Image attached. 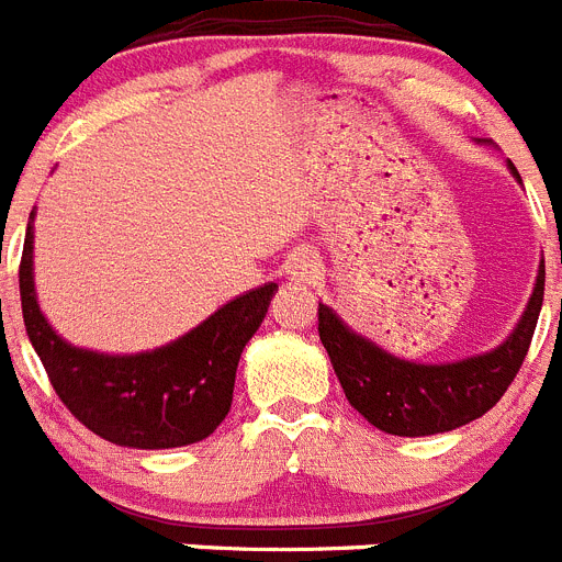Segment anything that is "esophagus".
Segmentation results:
<instances>
[{
	"instance_id": "esophagus-1",
	"label": "esophagus",
	"mask_w": 562,
	"mask_h": 562,
	"mask_svg": "<svg viewBox=\"0 0 562 562\" xmlns=\"http://www.w3.org/2000/svg\"><path fill=\"white\" fill-rule=\"evenodd\" d=\"M290 278L292 281H301V284H315L321 278V261L310 252V249H299L295 256L290 258Z\"/></svg>"
}]
</instances>
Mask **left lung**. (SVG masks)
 Wrapping results in <instances>:
<instances>
[{
    "label": "left lung",
    "mask_w": 562,
    "mask_h": 562,
    "mask_svg": "<svg viewBox=\"0 0 562 562\" xmlns=\"http://www.w3.org/2000/svg\"><path fill=\"white\" fill-rule=\"evenodd\" d=\"M517 181L520 172L509 161ZM522 184V181H520ZM546 270L540 261L535 290L509 338L488 352L452 363H418L386 352L349 329L333 306L318 304V335L347 401L372 426L397 438H424L467 426L486 415L509 390L529 352L543 306Z\"/></svg>",
    "instance_id": "1"
}]
</instances>
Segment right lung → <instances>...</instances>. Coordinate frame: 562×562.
Instances as JSON below:
<instances>
[{"instance_id":"right-lung-1","label":"right lung","mask_w":562,"mask_h":562,"mask_svg":"<svg viewBox=\"0 0 562 562\" xmlns=\"http://www.w3.org/2000/svg\"><path fill=\"white\" fill-rule=\"evenodd\" d=\"M33 218L36 210L19 263L22 318L61 404L99 438L131 449H176L210 438L227 418L238 358L261 327L278 284L238 295L150 352H93L67 344L42 315L33 284Z\"/></svg>"}]
</instances>
